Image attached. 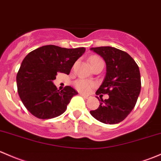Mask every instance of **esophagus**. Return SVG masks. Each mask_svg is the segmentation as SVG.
Instances as JSON below:
<instances>
[{
    "mask_svg": "<svg viewBox=\"0 0 161 161\" xmlns=\"http://www.w3.org/2000/svg\"><path fill=\"white\" fill-rule=\"evenodd\" d=\"M80 95L82 96V97L86 98V99H89V98L91 97V96H89V95H85V94H82V93H80Z\"/></svg>",
    "mask_w": 161,
    "mask_h": 161,
    "instance_id": "34e87169",
    "label": "esophagus"
}]
</instances>
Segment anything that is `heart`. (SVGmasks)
I'll return each instance as SVG.
<instances>
[{"mask_svg":"<svg viewBox=\"0 0 161 161\" xmlns=\"http://www.w3.org/2000/svg\"><path fill=\"white\" fill-rule=\"evenodd\" d=\"M99 58L96 56H92L90 58V61L93 60V59ZM94 86L93 82H90V81L85 80V79H79V80L75 81V87L76 88L77 90H79V92H83V93H86V92H90V90L92 89V88Z\"/></svg>","mask_w":161,"mask_h":161,"instance_id":"b5f03b06","label":"heart"}]
</instances>
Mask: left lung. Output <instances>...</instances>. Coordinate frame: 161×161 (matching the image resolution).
Here are the masks:
<instances>
[{"label": "left lung", "instance_id": "1", "mask_svg": "<svg viewBox=\"0 0 161 161\" xmlns=\"http://www.w3.org/2000/svg\"><path fill=\"white\" fill-rule=\"evenodd\" d=\"M104 59L106 73L96 94H108L109 99L100 101L99 108L90 111L97 120L106 124L123 121L133 110L141 89L140 69L126 52L110 46L91 48Z\"/></svg>", "mask_w": 161, "mask_h": 161}]
</instances>
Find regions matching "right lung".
Returning <instances> with one entry per match:
<instances>
[{"instance_id": "right-lung-1", "label": "right lung", "mask_w": 161, "mask_h": 161, "mask_svg": "<svg viewBox=\"0 0 161 161\" xmlns=\"http://www.w3.org/2000/svg\"><path fill=\"white\" fill-rule=\"evenodd\" d=\"M85 52L83 47L65 48L48 45L26 55L17 74V86L23 104L33 116L48 119L65 111L78 92L71 86L59 91L53 81L57 72L69 75L74 63Z\"/></svg>"}]
</instances>
